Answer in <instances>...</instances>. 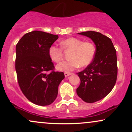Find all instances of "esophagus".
<instances>
[{
	"label": "esophagus",
	"mask_w": 132,
	"mask_h": 132,
	"mask_svg": "<svg viewBox=\"0 0 132 132\" xmlns=\"http://www.w3.org/2000/svg\"><path fill=\"white\" fill-rule=\"evenodd\" d=\"M71 75V72H64V76H65V77L69 76H70Z\"/></svg>",
	"instance_id": "obj_1"
}]
</instances>
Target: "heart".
<instances>
[{
    "label": "heart",
    "instance_id": "b5f03b06",
    "mask_svg": "<svg viewBox=\"0 0 132 132\" xmlns=\"http://www.w3.org/2000/svg\"><path fill=\"white\" fill-rule=\"evenodd\" d=\"M61 46L66 50H71L68 61L62 62L56 66L60 71H73L79 66L81 67L88 65L94 57L95 46L90 42H83L79 39L70 37L62 41ZM49 55L54 63H60L63 60V49L56 45H53L49 49Z\"/></svg>",
    "mask_w": 132,
    "mask_h": 132
}]
</instances>
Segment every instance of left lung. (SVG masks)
Here are the masks:
<instances>
[{"instance_id": "8db88e82", "label": "left lung", "mask_w": 132, "mask_h": 132, "mask_svg": "<svg viewBox=\"0 0 132 132\" xmlns=\"http://www.w3.org/2000/svg\"><path fill=\"white\" fill-rule=\"evenodd\" d=\"M92 40L96 51L94 58L84 70L78 72L81 84L77 94L82 101L93 103L105 97L114 87L117 77V54L112 41L94 31L78 33Z\"/></svg>"}]
</instances>
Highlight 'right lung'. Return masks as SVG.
Segmentation results:
<instances>
[{"label": "right lung", "mask_w": 132, "mask_h": 132, "mask_svg": "<svg viewBox=\"0 0 132 132\" xmlns=\"http://www.w3.org/2000/svg\"><path fill=\"white\" fill-rule=\"evenodd\" d=\"M58 35L41 31L27 33L16 45L15 70L23 94L36 105H50L56 99L63 72L53 71L49 49Z\"/></svg>", "instance_id": "obj_1"}]
</instances>
